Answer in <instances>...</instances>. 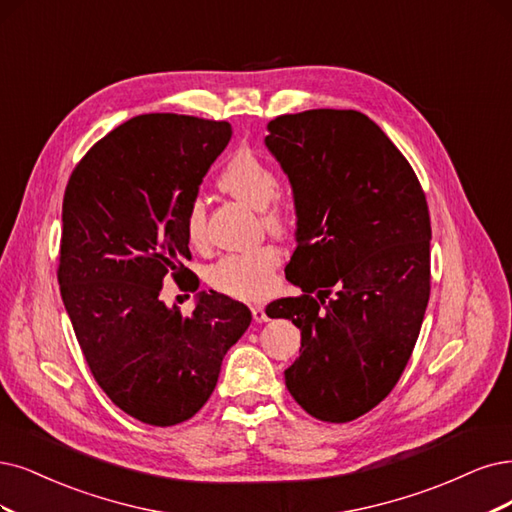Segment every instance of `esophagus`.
Returning a JSON list of instances; mask_svg holds the SVG:
<instances>
[{"label": "esophagus", "instance_id": "1", "mask_svg": "<svg viewBox=\"0 0 512 512\" xmlns=\"http://www.w3.org/2000/svg\"><path fill=\"white\" fill-rule=\"evenodd\" d=\"M251 312H253L255 323H268V314H266V310H263V306H253Z\"/></svg>", "mask_w": 512, "mask_h": 512}]
</instances>
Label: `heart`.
I'll return each mask as SVG.
<instances>
[{
    "instance_id": "b5f03b06",
    "label": "heart",
    "mask_w": 512,
    "mask_h": 512,
    "mask_svg": "<svg viewBox=\"0 0 512 512\" xmlns=\"http://www.w3.org/2000/svg\"><path fill=\"white\" fill-rule=\"evenodd\" d=\"M217 185L230 194L261 211V219L268 230L282 232L289 225V213L276 202L280 181L268 160H263L251 149H238L227 160L217 177ZM185 236L192 246H204L206 234V206L200 198L189 202L185 211ZM278 253L272 246H259L253 251L225 255L215 261L206 272V280L227 295L240 299H259L272 289Z\"/></svg>"
}]
</instances>
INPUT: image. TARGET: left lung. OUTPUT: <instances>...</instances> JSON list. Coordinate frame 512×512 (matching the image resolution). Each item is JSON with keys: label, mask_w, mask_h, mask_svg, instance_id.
<instances>
[{"label": "left lung", "mask_w": 512, "mask_h": 512, "mask_svg": "<svg viewBox=\"0 0 512 512\" xmlns=\"http://www.w3.org/2000/svg\"><path fill=\"white\" fill-rule=\"evenodd\" d=\"M268 130L297 213L285 272L304 291L266 308L301 331L285 384L312 418L352 422L386 399L418 342L430 297L426 196L361 111L310 109Z\"/></svg>", "instance_id": "obj_1"}]
</instances>
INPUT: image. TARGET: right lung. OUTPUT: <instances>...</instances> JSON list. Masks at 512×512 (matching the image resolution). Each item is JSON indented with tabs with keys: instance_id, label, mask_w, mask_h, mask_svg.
<instances>
[{
	"instance_id": "add662e5",
	"label": "right lung",
	"mask_w": 512,
	"mask_h": 512,
	"mask_svg": "<svg viewBox=\"0 0 512 512\" xmlns=\"http://www.w3.org/2000/svg\"><path fill=\"white\" fill-rule=\"evenodd\" d=\"M230 139L227 122L145 113L94 145L65 189V310L111 403L151 426H175L202 409L225 352L253 318L217 291H200L189 316L160 299L168 274L194 276L183 266L192 259L185 211Z\"/></svg>"
}]
</instances>
